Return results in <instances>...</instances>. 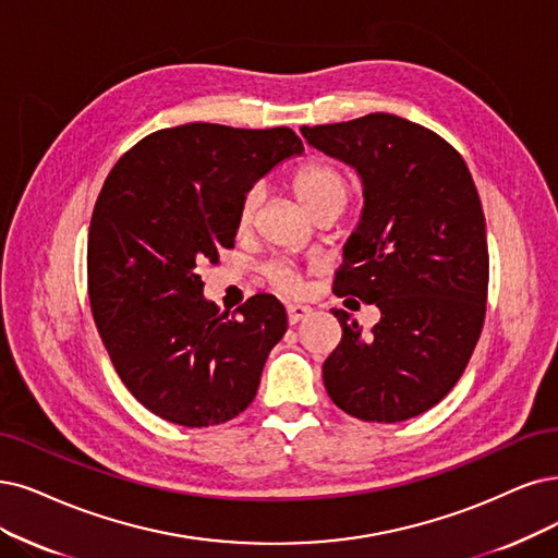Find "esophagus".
<instances>
[{
	"label": "esophagus",
	"instance_id": "esophagus-1",
	"mask_svg": "<svg viewBox=\"0 0 558 558\" xmlns=\"http://www.w3.org/2000/svg\"><path fill=\"white\" fill-rule=\"evenodd\" d=\"M311 313H313L311 305H301V303H290V305H287V319H290V324L303 322Z\"/></svg>",
	"mask_w": 558,
	"mask_h": 558
}]
</instances>
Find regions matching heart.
<instances>
[{"label":"heart","instance_id":"b5f03b06","mask_svg":"<svg viewBox=\"0 0 558 558\" xmlns=\"http://www.w3.org/2000/svg\"><path fill=\"white\" fill-rule=\"evenodd\" d=\"M292 189L296 199L301 202L303 209L307 214H315L324 206H344L347 195H349V185L347 179L331 168L326 162H311L301 168L294 179H292ZM257 202H259V193L251 191L245 195L241 211H239V227L245 230V227L253 225L255 211H257ZM266 278L271 282L276 290L284 292V294H294L299 292V276L294 274V268H290L287 264H271L266 268Z\"/></svg>","mask_w":558,"mask_h":558}]
</instances>
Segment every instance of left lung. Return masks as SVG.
Segmentation results:
<instances>
[{
	"mask_svg": "<svg viewBox=\"0 0 558 558\" xmlns=\"http://www.w3.org/2000/svg\"><path fill=\"white\" fill-rule=\"evenodd\" d=\"M301 135L361 179L363 209L336 294L381 313L369 333L333 313L342 340L322 367L326 393L361 421L414 418L450 393L483 331L489 257L476 183L444 137L396 114Z\"/></svg>",
	"mask_w": 558,
	"mask_h": 558,
	"instance_id": "obj_1",
	"label": "left lung"
}]
</instances>
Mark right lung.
Returning <instances> with one entry per match:
<instances>
[{
  "mask_svg": "<svg viewBox=\"0 0 558 558\" xmlns=\"http://www.w3.org/2000/svg\"><path fill=\"white\" fill-rule=\"evenodd\" d=\"M303 151L284 126L195 121L140 140L106 179L87 241L92 313L117 375L156 416L209 427L255 400L284 307L257 294L239 317L220 313L197 266L234 245L253 185Z\"/></svg>",
  "mask_w": 558,
  "mask_h": 558,
  "instance_id": "obj_1",
  "label": "right lung"
}]
</instances>
